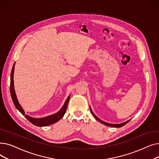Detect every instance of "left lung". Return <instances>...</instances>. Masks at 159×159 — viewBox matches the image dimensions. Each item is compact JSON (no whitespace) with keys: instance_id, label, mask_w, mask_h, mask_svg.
I'll return each mask as SVG.
<instances>
[{"instance_id":"obj_1","label":"left lung","mask_w":159,"mask_h":159,"mask_svg":"<svg viewBox=\"0 0 159 159\" xmlns=\"http://www.w3.org/2000/svg\"><path fill=\"white\" fill-rule=\"evenodd\" d=\"M90 111H91V113H92V115H93V116L94 117L98 120V121H99L100 122H101L102 124H104V125H106V126H110V127H114V128H120V127H122V126H124L125 124H126L130 120H128V121H126V122H123V123H120V124H110V123H107V122H104V121H102V120H101L99 118H98L97 116L93 113V112L92 111V110H91V107H90Z\"/></svg>"}]
</instances>
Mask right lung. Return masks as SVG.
<instances>
[{
	"label": "right lung",
	"mask_w": 159,
	"mask_h": 159,
	"mask_svg": "<svg viewBox=\"0 0 159 159\" xmlns=\"http://www.w3.org/2000/svg\"><path fill=\"white\" fill-rule=\"evenodd\" d=\"M15 64L13 66L11 73V80H10V93H11V96L12 101L13 102V104H15V107L16 109H17L23 115H24L25 117H26L30 122H31L33 124L37 126H49V125H51L52 124H54L57 122H58L59 120H61L62 117L65 114L66 110L67 109V107H68V102L70 98V95L68 96V97L67 98L66 101L62 107L61 109L58 111L57 113L53 114L52 115L47 116L46 117L43 118H33L31 116H30L27 115H25V112L24 110L22 109V106L20 105L17 98H16V93L14 89V82H13V74H14V69H15Z\"/></svg>",
	"instance_id": "obj_1"
}]
</instances>
